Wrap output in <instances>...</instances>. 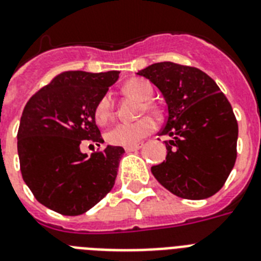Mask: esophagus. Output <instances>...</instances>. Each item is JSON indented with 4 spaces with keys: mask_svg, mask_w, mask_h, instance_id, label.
<instances>
[{
    "mask_svg": "<svg viewBox=\"0 0 261 261\" xmlns=\"http://www.w3.org/2000/svg\"><path fill=\"white\" fill-rule=\"evenodd\" d=\"M142 146H143V144L138 143V144H135V146H130V147H124V150H126V152H131V151L139 150V148H141Z\"/></svg>",
    "mask_w": 261,
    "mask_h": 261,
    "instance_id": "obj_1",
    "label": "esophagus"
}]
</instances>
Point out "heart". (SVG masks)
Returning <instances> with one entry per match:
<instances>
[{
    "label": "heart",
    "instance_id": "heart-1",
    "mask_svg": "<svg viewBox=\"0 0 261 261\" xmlns=\"http://www.w3.org/2000/svg\"><path fill=\"white\" fill-rule=\"evenodd\" d=\"M123 91L128 95H133L137 99L142 100L141 114L146 111L154 113L155 106L151 102L154 97V87L143 78H133L123 86ZM114 114V100L110 94H105L99 98L94 109V118L97 123L106 124L111 119ZM155 128L154 120L151 118H142V119L133 122V123H118L106 133V141L113 146H124L130 147L135 146L151 134Z\"/></svg>",
    "mask_w": 261,
    "mask_h": 261
}]
</instances>
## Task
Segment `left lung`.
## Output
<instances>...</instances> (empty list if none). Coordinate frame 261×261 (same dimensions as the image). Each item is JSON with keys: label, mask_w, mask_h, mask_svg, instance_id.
Here are the masks:
<instances>
[{"label": "left lung", "mask_w": 261, "mask_h": 261, "mask_svg": "<svg viewBox=\"0 0 261 261\" xmlns=\"http://www.w3.org/2000/svg\"><path fill=\"white\" fill-rule=\"evenodd\" d=\"M163 94L168 135L166 161L151 167L156 180L183 199L200 200L224 186L236 162L238 120L216 82L196 67L159 62L139 71Z\"/></svg>", "instance_id": "obj_1"}]
</instances>
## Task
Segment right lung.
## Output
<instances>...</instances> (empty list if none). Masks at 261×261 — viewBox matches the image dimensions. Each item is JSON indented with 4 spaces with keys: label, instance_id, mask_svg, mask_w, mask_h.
Returning <instances> with one entry per match:
<instances>
[{
    "label": "right lung",
    "instance_id": "right-lung-1",
    "mask_svg": "<svg viewBox=\"0 0 261 261\" xmlns=\"http://www.w3.org/2000/svg\"><path fill=\"white\" fill-rule=\"evenodd\" d=\"M119 71H63L26 103L17 134L19 167L34 198L61 215L89 211L111 191L124 150L107 146L90 156L81 143H103L94 109Z\"/></svg>",
    "mask_w": 261,
    "mask_h": 261
}]
</instances>
